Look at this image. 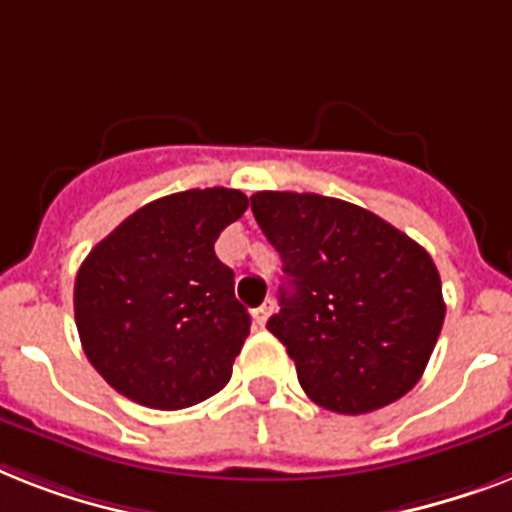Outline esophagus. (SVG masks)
Listing matches in <instances>:
<instances>
[{
	"label": "esophagus",
	"mask_w": 512,
	"mask_h": 512,
	"mask_svg": "<svg viewBox=\"0 0 512 512\" xmlns=\"http://www.w3.org/2000/svg\"><path fill=\"white\" fill-rule=\"evenodd\" d=\"M271 313H273V300H265L260 308H255V313H252V316H255L257 327H265V321L271 319Z\"/></svg>",
	"instance_id": "1"
}]
</instances>
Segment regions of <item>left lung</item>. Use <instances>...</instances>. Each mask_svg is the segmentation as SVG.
Here are the masks:
<instances>
[{"instance_id":"left-lung-1","label":"left lung","mask_w":512,"mask_h":512,"mask_svg":"<svg viewBox=\"0 0 512 512\" xmlns=\"http://www.w3.org/2000/svg\"><path fill=\"white\" fill-rule=\"evenodd\" d=\"M249 201L287 276L268 329L308 398L329 412L366 414L406 396L444 327L428 252L342 199L260 191Z\"/></svg>"}]
</instances>
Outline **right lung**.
<instances>
[{
  "mask_svg": "<svg viewBox=\"0 0 512 512\" xmlns=\"http://www.w3.org/2000/svg\"><path fill=\"white\" fill-rule=\"evenodd\" d=\"M247 204L236 188L162 196L84 257L74 284L76 329L116 393L172 412L228 385L249 313L215 241Z\"/></svg>",
  "mask_w": 512,
  "mask_h": 512,
  "instance_id": "obj_1",
  "label": "right lung"
}]
</instances>
